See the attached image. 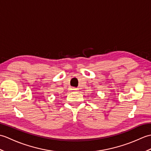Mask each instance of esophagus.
<instances>
[{
    "instance_id": "obj_1",
    "label": "esophagus",
    "mask_w": 151,
    "mask_h": 151,
    "mask_svg": "<svg viewBox=\"0 0 151 151\" xmlns=\"http://www.w3.org/2000/svg\"><path fill=\"white\" fill-rule=\"evenodd\" d=\"M72 90H73V91H77L78 90V88H73L72 89Z\"/></svg>"
}]
</instances>
